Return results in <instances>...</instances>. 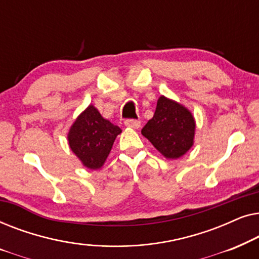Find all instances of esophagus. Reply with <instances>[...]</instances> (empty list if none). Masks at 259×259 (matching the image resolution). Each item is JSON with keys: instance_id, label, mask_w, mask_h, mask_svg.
I'll list each match as a JSON object with an SVG mask.
<instances>
[{"instance_id": "34e87169", "label": "esophagus", "mask_w": 259, "mask_h": 259, "mask_svg": "<svg viewBox=\"0 0 259 259\" xmlns=\"http://www.w3.org/2000/svg\"><path fill=\"white\" fill-rule=\"evenodd\" d=\"M125 126L131 127V128H139L140 121L136 119H127V120H125Z\"/></svg>"}]
</instances>
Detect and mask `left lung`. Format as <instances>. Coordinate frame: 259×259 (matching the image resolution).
I'll use <instances>...</instances> for the list:
<instances>
[{
  "label": "left lung",
  "instance_id": "left-lung-1",
  "mask_svg": "<svg viewBox=\"0 0 259 259\" xmlns=\"http://www.w3.org/2000/svg\"><path fill=\"white\" fill-rule=\"evenodd\" d=\"M196 121L189 109L161 95L154 115L141 134L167 159H178L192 147Z\"/></svg>",
  "mask_w": 259,
  "mask_h": 259
}]
</instances>
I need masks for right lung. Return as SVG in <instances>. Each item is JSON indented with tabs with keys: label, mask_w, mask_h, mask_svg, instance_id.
<instances>
[{
	"label": "right lung",
	"mask_w": 259,
	"mask_h": 259,
	"mask_svg": "<svg viewBox=\"0 0 259 259\" xmlns=\"http://www.w3.org/2000/svg\"><path fill=\"white\" fill-rule=\"evenodd\" d=\"M120 127L104 119L93 105H90L70 127L68 143L73 153L90 169L101 168L118 134Z\"/></svg>",
	"instance_id": "add662e5"
}]
</instances>
